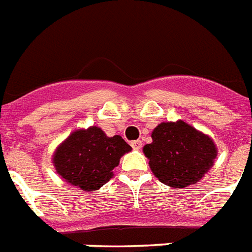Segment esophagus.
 <instances>
[{
	"label": "esophagus",
	"instance_id": "1",
	"mask_svg": "<svg viewBox=\"0 0 252 252\" xmlns=\"http://www.w3.org/2000/svg\"><path fill=\"white\" fill-rule=\"evenodd\" d=\"M130 146H132L134 150H141V147H142V142H141V141H133V142L130 143Z\"/></svg>",
	"mask_w": 252,
	"mask_h": 252
}]
</instances>
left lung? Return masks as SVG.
I'll list each match as a JSON object with an SVG mask.
<instances>
[{
	"label": "left lung",
	"mask_w": 252,
	"mask_h": 252,
	"mask_svg": "<svg viewBox=\"0 0 252 252\" xmlns=\"http://www.w3.org/2000/svg\"><path fill=\"white\" fill-rule=\"evenodd\" d=\"M143 154L158 181L173 188L197 183L213 168L218 149L208 134L183 120L160 123Z\"/></svg>",
	"instance_id": "1"
}]
</instances>
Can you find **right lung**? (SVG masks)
<instances>
[{
  "instance_id": "right-lung-1",
  "label": "right lung",
  "mask_w": 252,
  "mask_h": 252,
  "mask_svg": "<svg viewBox=\"0 0 252 252\" xmlns=\"http://www.w3.org/2000/svg\"><path fill=\"white\" fill-rule=\"evenodd\" d=\"M129 151L132 147L122 137H109L92 126L71 132L56 147L52 164L67 185L92 192L113 178L120 158Z\"/></svg>"
}]
</instances>
